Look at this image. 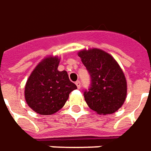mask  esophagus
<instances>
[{
    "instance_id": "1",
    "label": "esophagus",
    "mask_w": 151,
    "mask_h": 151,
    "mask_svg": "<svg viewBox=\"0 0 151 151\" xmlns=\"http://www.w3.org/2000/svg\"><path fill=\"white\" fill-rule=\"evenodd\" d=\"M75 84L77 85V87H78V88H80V87H81L80 81H77V82L75 83Z\"/></svg>"
}]
</instances>
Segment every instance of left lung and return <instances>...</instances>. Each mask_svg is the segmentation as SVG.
Wrapping results in <instances>:
<instances>
[{
	"label": "left lung",
	"mask_w": 151,
	"mask_h": 151,
	"mask_svg": "<svg viewBox=\"0 0 151 151\" xmlns=\"http://www.w3.org/2000/svg\"><path fill=\"white\" fill-rule=\"evenodd\" d=\"M91 77V85L83 93L88 107L99 114H111L125 101L127 82L116 60L98 48L78 52Z\"/></svg>",
	"instance_id": "1"
}]
</instances>
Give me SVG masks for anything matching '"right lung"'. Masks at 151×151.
I'll use <instances>...</instances> for the list:
<instances>
[{
	"label": "right lung",
	"mask_w": 151,
	"mask_h": 151,
	"mask_svg": "<svg viewBox=\"0 0 151 151\" xmlns=\"http://www.w3.org/2000/svg\"><path fill=\"white\" fill-rule=\"evenodd\" d=\"M58 57L50 56L35 68L25 86V99L39 114L51 115L64 106L69 93L77 86L66 71H58Z\"/></svg>",
	"instance_id": "right-lung-1"
}]
</instances>
